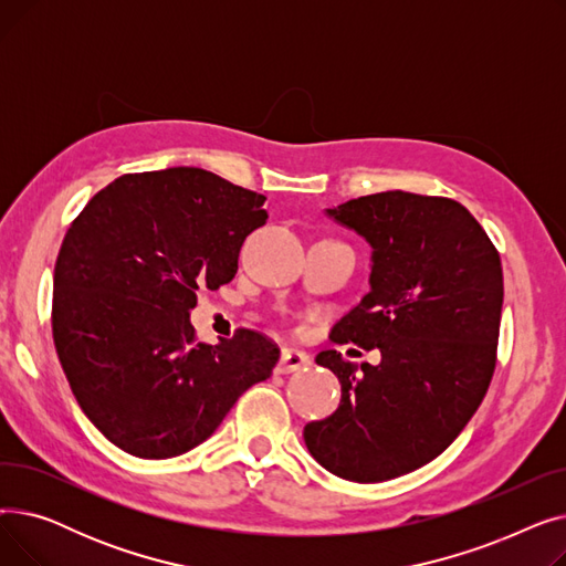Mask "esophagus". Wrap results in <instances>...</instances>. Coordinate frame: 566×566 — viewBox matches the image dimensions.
<instances>
[{"mask_svg": "<svg viewBox=\"0 0 566 566\" xmlns=\"http://www.w3.org/2000/svg\"><path fill=\"white\" fill-rule=\"evenodd\" d=\"M312 365L310 355L301 348H282V355H280V363L275 367L277 374H293V371H301V369H307Z\"/></svg>", "mask_w": 566, "mask_h": 566, "instance_id": "obj_1", "label": "esophagus"}]
</instances>
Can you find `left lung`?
I'll return each mask as SVG.
<instances>
[{
    "instance_id": "1",
    "label": "left lung",
    "mask_w": 566,
    "mask_h": 566,
    "mask_svg": "<svg viewBox=\"0 0 566 566\" xmlns=\"http://www.w3.org/2000/svg\"><path fill=\"white\" fill-rule=\"evenodd\" d=\"M371 245L369 293L333 342L378 348L380 363L316 365L342 382L331 418L303 431L310 454L348 482H385L450 448L480 408L495 369L502 263L482 224L448 197L403 190L325 208Z\"/></svg>"
}]
</instances>
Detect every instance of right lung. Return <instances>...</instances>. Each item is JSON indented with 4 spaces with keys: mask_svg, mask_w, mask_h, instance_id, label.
I'll return each mask as SVG.
<instances>
[{
    "mask_svg": "<svg viewBox=\"0 0 566 566\" xmlns=\"http://www.w3.org/2000/svg\"><path fill=\"white\" fill-rule=\"evenodd\" d=\"M265 197L199 167L118 176L73 220L54 263L52 337L82 412L139 459L211 436L280 348L254 331L197 344L201 286L238 271Z\"/></svg>",
    "mask_w": 566,
    "mask_h": 566,
    "instance_id": "right-lung-1",
    "label": "right lung"
}]
</instances>
